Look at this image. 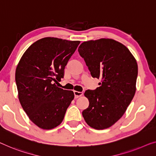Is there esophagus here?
<instances>
[{"mask_svg":"<svg viewBox=\"0 0 156 156\" xmlns=\"http://www.w3.org/2000/svg\"><path fill=\"white\" fill-rule=\"evenodd\" d=\"M83 94L82 92H78V91H74V95H75V98L77 99L78 97H80Z\"/></svg>","mask_w":156,"mask_h":156,"instance_id":"esophagus-1","label":"esophagus"}]
</instances>
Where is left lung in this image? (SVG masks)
I'll return each instance as SVG.
<instances>
[{"label":"left lung","instance_id":"1","mask_svg":"<svg viewBox=\"0 0 156 156\" xmlns=\"http://www.w3.org/2000/svg\"><path fill=\"white\" fill-rule=\"evenodd\" d=\"M78 52L92 77L101 80L96 90L85 91L90 104L83 116L92 128H108L122 117L134 96L137 63L128 49L113 39L83 42Z\"/></svg>","mask_w":156,"mask_h":156}]
</instances>
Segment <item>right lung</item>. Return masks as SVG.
<instances>
[{"instance_id":"right-lung-1","label":"right lung","mask_w":156,"mask_h":156,"mask_svg":"<svg viewBox=\"0 0 156 156\" xmlns=\"http://www.w3.org/2000/svg\"><path fill=\"white\" fill-rule=\"evenodd\" d=\"M80 41L47 37L27 49L16 69L19 100L29 119L44 129L61 124L74 98L71 90L58 87L64 69Z\"/></svg>"}]
</instances>
